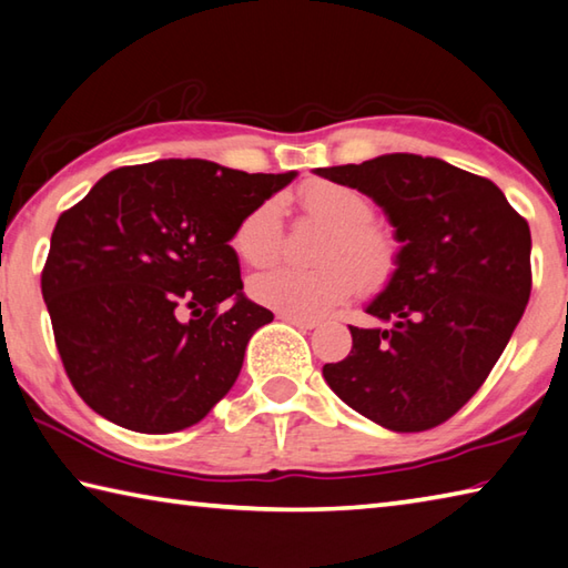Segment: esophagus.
Listing matches in <instances>:
<instances>
[{"instance_id":"34e87169","label":"esophagus","mask_w":568,"mask_h":568,"mask_svg":"<svg viewBox=\"0 0 568 568\" xmlns=\"http://www.w3.org/2000/svg\"><path fill=\"white\" fill-rule=\"evenodd\" d=\"M277 317H281L283 323H291V325L301 327V329L317 327V323H315V320H311V317H297V315H287V313H277Z\"/></svg>"}]
</instances>
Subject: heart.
Here are the masks:
<instances>
[{
    "instance_id": "obj_1",
    "label": "heart",
    "mask_w": 568,
    "mask_h": 568,
    "mask_svg": "<svg viewBox=\"0 0 568 568\" xmlns=\"http://www.w3.org/2000/svg\"><path fill=\"white\" fill-rule=\"evenodd\" d=\"M303 211L333 231L320 267L271 265L255 273L248 291L257 303L297 317H323L343 305L359 287L379 293L399 271L402 248L395 235L379 231L375 205L365 193L333 181H311L297 191ZM285 245L283 205L277 199L257 203L233 233V248L248 265H265Z\"/></svg>"
}]
</instances>
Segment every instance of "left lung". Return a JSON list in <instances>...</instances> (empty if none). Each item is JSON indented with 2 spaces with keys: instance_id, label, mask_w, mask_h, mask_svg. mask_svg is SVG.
<instances>
[{
  "instance_id": "left-lung-1",
  "label": "left lung",
  "mask_w": 568,
  "mask_h": 568,
  "mask_svg": "<svg viewBox=\"0 0 568 568\" xmlns=\"http://www.w3.org/2000/svg\"><path fill=\"white\" fill-rule=\"evenodd\" d=\"M367 193L402 241L399 271L353 327V349L323 367L335 395L395 432L442 425L477 395L531 295V233L489 179L449 163L387 153L317 169Z\"/></svg>"
}]
</instances>
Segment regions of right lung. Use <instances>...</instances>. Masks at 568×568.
Returning a JSON list of instances; mask_svg holds the SVG:
<instances>
[{"instance_id": "1", "label": "right lung", "mask_w": 568, "mask_h": 568, "mask_svg": "<svg viewBox=\"0 0 568 568\" xmlns=\"http://www.w3.org/2000/svg\"><path fill=\"white\" fill-rule=\"evenodd\" d=\"M293 176L166 159L106 173L59 215L41 295L61 365L91 409L169 435L229 395L248 339L273 320L243 297L229 241ZM229 296L236 303L223 308Z\"/></svg>"}]
</instances>
